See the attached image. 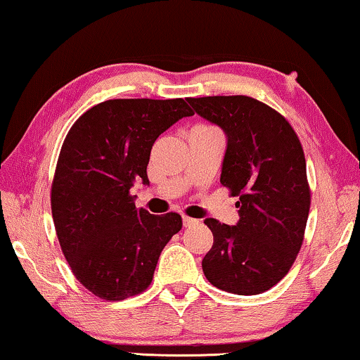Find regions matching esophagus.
Returning a JSON list of instances; mask_svg holds the SVG:
<instances>
[{"label":"esophagus","mask_w":360,"mask_h":360,"mask_svg":"<svg viewBox=\"0 0 360 360\" xmlns=\"http://www.w3.org/2000/svg\"><path fill=\"white\" fill-rule=\"evenodd\" d=\"M184 226L185 228H190V226H195L196 223H198V219H193V218H188V216H184Z\"/></svg>","instance_id":"1"}]
</instances>
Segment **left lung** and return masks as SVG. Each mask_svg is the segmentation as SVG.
Returning <instances> with one entry per match:
<instances>
[{
  "label": "left lung",
  "mask_w": 360,
  "mask_h": 360,
  "mask_svg": "<svg viewBox=\"0 0 360 360\" xmlns=\"http://www.w3.org/2000/svg\"><path fill=\"white\" fill-rule=\"evenodd\" d=\"M186 101L224 131L219 180L239 198L236 226L205 219L213 233L205 277L229 293H262L288 274L303 243L311 195L302 144L280 112L250 96Z\"/></svg>",
  "instance_id": "1"
}]
</instances>
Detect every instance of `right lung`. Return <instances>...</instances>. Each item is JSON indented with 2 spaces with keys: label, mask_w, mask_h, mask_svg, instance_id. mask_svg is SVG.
I'll list each match as a JSON object with an SVG mask.
<instances>
[{
  "label": "right lung",
  "mask_w": 360,
  "mask_h": 360,
  "mask_svg": "<svg viewBox=\"0 0 360 360\" xmlns=\"http://www.w3.org/2000/svg\"><path fill=\"white\" fill-rule=\"evenodd\" d=\"M193 116L185 100H108L78 117L63 141L51 205L62 252L93 295L120 302L144 292L181 216L137 210L129 190L149 185L157 137Z\"/></svg>",
  "instance_id": "obj_1"
}]
</instances>
